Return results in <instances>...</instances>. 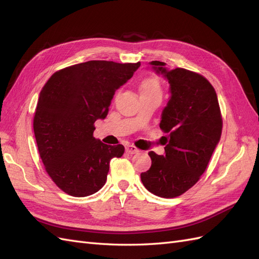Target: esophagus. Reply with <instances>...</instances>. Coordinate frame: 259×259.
I'll return each instance as SVG.
<instances>
[{
  "label": "esophagus",
  "instance_id": "34e87169",
  "mask_svg": "<svg viewBox=\"0 0 259 259\" xmlns=\"http://www.w3.org/2000/svg\"><path fill=\"white\" fill-rule=\"evenodd\" d=\"M125 150H126V152L130 154H135V153L139 152V149L136 148L135 146H132V145H127L126 147H125Z\"/></svg>",
  "mask_w": 259,
  "mask_h": 259
}]
</instances>
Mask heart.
<instances>
[{"label": "heart", "mask_w": 259, "mask_h": 259, "mask_svg": "<svg viewBox=\"0 0 259 259\" xmlns=\"http://www.w3.org/2000/svg\"><path fill=\"white\" fill-rule=\"evenodd\" d=\"M139 92L142 97L162 96V85L159 77L154 75L147 76L139 84Z\"/></svg>", "instance_id": "b5f03b06"}]
</instances>
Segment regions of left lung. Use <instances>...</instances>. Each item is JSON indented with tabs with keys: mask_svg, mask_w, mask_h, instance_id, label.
I'll return each instance as SVG.
<instances>
[{
	"mask_svg": "<svg viewBox=\"0 0 259 259\" xmlns=\"http://www.w3.org/2000/svg\"><path fill=\"white\" fill-rule=\"evenodd\" d=\"M167 77L171 96L162 112L160 128L167 134L165 155L153 151L151 167L140 178L146 189L161 198H176L199 182L221 139L223 117L216 92L204 76L190 70H167L151 61Z\"/></svg>",
	"mask_w": 259,
	"mask_h": 259,
	"instance_id": "left-lung-1",
	"label": "left lung"
}]
</instances>
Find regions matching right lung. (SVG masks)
Masks as SVG:
<instances>
[{
  "label": "right lung",
  "mask_w": 259,
  "mask_h": 259,
  "mask_svg": "<svg viewBox=\"0 0 259 259\" xmlns=\"http://www.w3.org/2000/svg\"><path fill=\"white\" fill-rule=\"evenodd\" d=\"M136 64L91 60L55 72L40 93L33 117L36 145L46 173L60 190L76 198L104 187L112 158L124 146L94 137L114 92L134 74Z\"/></svg>",
  "instance_id": "1"
}]
</instances>
